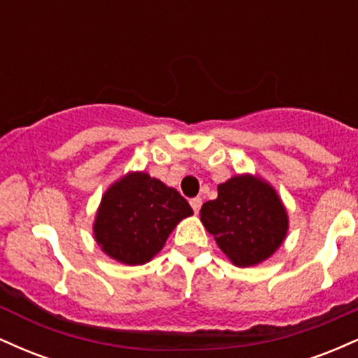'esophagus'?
Returning a JSON list of instances; mask_svg holds the SVG:
<instances>
[{"label":"esophagus","mask_w":358,"mask_h":358,"mask_svg":"<svg viewBox=\"0 0 358 358\" xmlns=\"http://www.w3.org/2000/svg\"><path fill=\"white\" fill-rule=\"evenodd\" d=\"M190 205H192L193 212L199 213L200 212V207H202V199H200V196H196V199H192L190 200Z\"/></svg>","instance_id":"obj_1"}]
</instances>
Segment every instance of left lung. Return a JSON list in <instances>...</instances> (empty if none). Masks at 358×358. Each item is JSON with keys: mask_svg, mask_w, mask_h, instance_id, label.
<instances>
[{"mask_svg": "<svg viewBox=\"0 0 358 358\" xmlns=\"http://www.w3.org/2000/svg\"><path fill=\"white\" fill-rule=\"evenodd\" d=\"M200 220L237 268H250L269 259L281 248L289 229L276 188L250 173L220 183L217 199L202 205Z\"/></svg>", "mask_w": 358, "mask_h": 358, "instance_id": "1", "label": "left lung"}]
</instances>
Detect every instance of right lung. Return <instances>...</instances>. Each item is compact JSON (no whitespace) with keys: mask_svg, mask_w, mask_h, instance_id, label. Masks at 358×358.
Segmentation results:
<instances>
[{"mask_svg":"<svg viewBox=\"0 0 358 358\" xmlns=\"http://www.w3.org/2000/svg\"><path fill=\"white\" fill-rule=\"evenodd\" d=\"M193 215L175 188L146 171H129L102 195L94 219V239L102 252L127 266L150 262L180 220Z\"/></svg>","mask_w":358,"mask_h":358,"instance_id":"right-lung-1","label":"right lung"}]
</instances>
